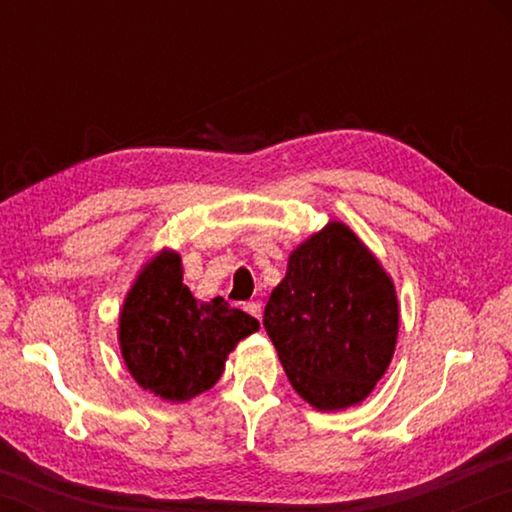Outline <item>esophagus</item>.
<instances>
[{"mask_svg": "<svg viewBox=\"0 0 512 512\" xmlns=\"http://www.w3.org/2000/svg\"><path fill=\"white\" fill-rule=\"evenodd\" d=\"M244 309L248 311L250 316H255L257 320H262V305H259V302H248V305H244Z\"/></svg>", "mask_w": 512, "mask_h": 512, "instance_id": "obj_1", "label": "esophagus"}]
</instances>
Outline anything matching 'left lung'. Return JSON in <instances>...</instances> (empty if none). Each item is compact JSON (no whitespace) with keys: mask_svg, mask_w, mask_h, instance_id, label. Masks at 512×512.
<instances>
[{"mask_svg":"<svg viewBox=\"0 0 512 512\" xmlns=\"http://www.w3.org/2000/svg\"><path fill=\"white\" fill-rule=\"evenodd\" d=\"M397 325L391 277L336 221L293 250L264 309L291 386L320 411L366 400L393 359Z\"/></svg>","mask_w":512,"mask_h":512,"instance_id":"1","label":"left lung"}]
</instances>
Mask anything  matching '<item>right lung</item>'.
<instances>
[{
    "instance_id": "obj_1",
    "label": "right lung",
    "mask_w": 512,
    "mask_h": 512,
    "mask_svg": "<svg viewBox=\"0 0 512 512\" xmlns=\"http://www.w3.org/2000/svg\"><path fill=\"white\" fill-rule=\"evenodd\" d=\"M257 318L223 298L198 302L183 284L180 257L164 250L144 266L119 316L121 354L137 384L169 402L212 388Z\"/></svg>"
}]
</instances>
